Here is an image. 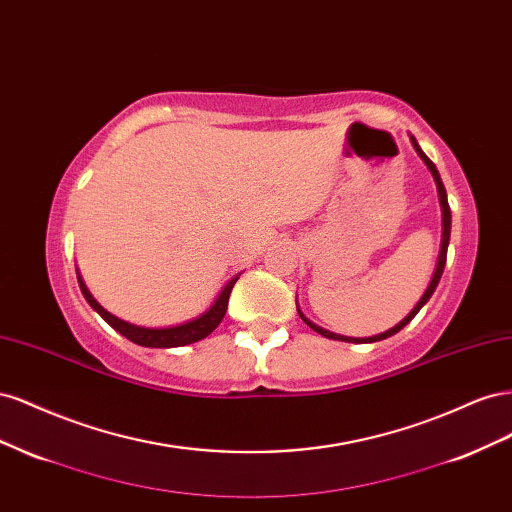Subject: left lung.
Instances as JSON below:
<instances>
[{
	"instance_id": "left-lung-1",
	"label": "left lung",
	"mask_w": 512,
	"mask_h": 512,
	"mask_svg": "<svg viewBox=\"0 0 512 512\" xmlns=\"http://www.w3.org/2000/svg\"><path fill=\"white\" fill-rule=\"evenodd\" d=\"M410 141H412V147L416 149V153L418 156H421V160L425 162V166L431 170V175H433V181H436V185H438V196H440V207H442V247H440V256H438V265H436V271H433V277H431V282H429V286H427V290H425V294L421 297V301H418L416 305H414V309L412 312L401 320L399 324H395L393 329H389V331H384V333H380V335H374V337H344V335H337V333H331V331H327V329H322V327H318V324H314L312 320H307L303 314H301V309H299V316L303 318V322L307 324L309 329H314L316 333H320V335H324V337H329V339H339V342H350V344H371V342H380V339H386V337H391V335H395V333H399L401 329L406 327V324L421 312V307L431 299V294H433V290H436V286H438V282H440V277H442V271H444V265H446V250H448V241H451V207H448V198H446V190H444V183H442V179H440V173H438V168H436V164H433L425 153H423V149L418 147V143H416V138L414 136H410Z\"/></svg>"
}]
</instances>
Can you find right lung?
Returning <instances> with one entry per match:
<instances>
[{
    "instance_id": "1",
    "label": "right lung",
    "mask_w": 512,
    "mask_h": 512,
    "mask_svg": "<svg viewBox=\"0 0 512 512\" xmlns=\"http://www.w3.org/2000/svg\"><path fill=\"white\" fill-rule=\"evenodd\" d=\"M76 277H79V286H81V292L83 297L87 299V303L96 309V312L111 324V327L121 333L123 337H128L130 342L138 344V346H145V348H177V346H188V344H194L198 342V339L207 337L209 333H213L215 329H218V324L222 322L226 309H228V297H230V290L232 286H235V282L239 280L237 277H232V280L224 286V290L218 294V299L213 301V305L207 309L205 314H200L198 318L194 320H188V322H181L177 324V327H166V329H145V327H136V324H130L126 320H121L113 314H108L106 309L91 297V292L87 290L85 282L81 280V275L76 273Z\"/></svg>"
}]
</instances>
